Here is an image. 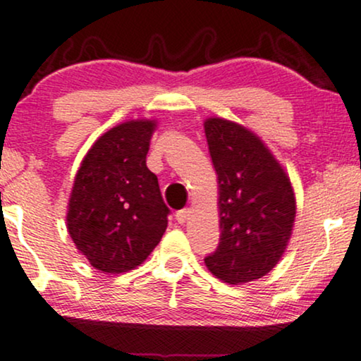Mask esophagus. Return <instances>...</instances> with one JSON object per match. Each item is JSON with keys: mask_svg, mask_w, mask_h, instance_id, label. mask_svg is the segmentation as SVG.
<instances>
[{"mask_svg": "<svg viewBox=\"0 0 361 361\" xmlns=\"http://www.w3.org/2000/svg\"><path fill=\"white\" fill-rule=\"evenodd\" d=\"M189 216H190V209H180V211L176 212V221L179 222V224H184V222L189 219Z\"/></svg>", "mask_w": 361, "mask_h": 361, "instance_id": "esophagus-1", "label": "esophagus"}]
</instances>
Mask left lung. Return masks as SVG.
Here are the masks:
<instances>
[{
	"mask_svg": "<svg viewBox=\"0 0 361 361\" xmlns=\"http://www.w3.org/2000/svg\"><path fill=\"white\" fill-rule=\"evenodd\" d=\"M219 182V246L207 269L229 284L268 274L284 255L296 217V199L281 164L256 133L231 120L204 122Z\"/></svg>",
	"mask_w": 361,
	"mask_h": 361,
	"instance_id": "left-lung-1",
	"label": "left lung"
}]
</instances>
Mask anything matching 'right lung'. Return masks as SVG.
<instances>
[{
  "instance_id": "right-lung-1",
  "label": "right lung",
  "mask_w": 361,
  "mask_h": 361,
  "mask_svg": "<svg viewBox=\"0 0 361 361\" xmlns=\"http://www.w3.org/2000/svg\"><path fill=\"white\" fill-rule=\"evenodd\" d=\"M155 120H128L95 140L70 194L66 228L102 273H127L147 259L167 229L157 176L145 157Z\"/></svg>"
}]
</instances>
